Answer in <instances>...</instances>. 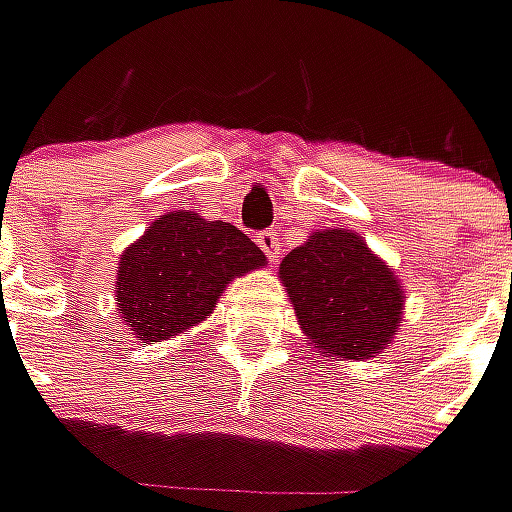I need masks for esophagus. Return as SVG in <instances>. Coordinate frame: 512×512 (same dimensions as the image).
I'll return each mask as SVG.
<instances>
[{
    "mask_svg": "<svg viewBox=\"0 0 512 512\" xmlns=\"http://www.w3.org/2000/svg\"><path fill=\"white\" fill-rule=\"evenodd\" d=\"M257 246H260L263 255L275 263V260L281 257V234H278V231H260V234H257Z\"/></svg>",
    "mask_w": 512,
    "mask_h": 512,
    "instance_id": "1",
    "label": "esophagus"
}]
</instances>
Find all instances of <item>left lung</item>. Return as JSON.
<instances>
[{"instance_id":"1","label":"left lung","mask_w":512,"mask_h":512,"mask_svg":"<svg viewBox=\"0 0 512 512\" xmlns=\"http://www.w3.org/2000/svg\"><path fill=\"white\" fill-rule=\"evenodd\" d=\"M281 281L307 339L336 359H368L403 324L397 275L345 228L316 231L281 260Z\"/></svg>"}]
</instances>
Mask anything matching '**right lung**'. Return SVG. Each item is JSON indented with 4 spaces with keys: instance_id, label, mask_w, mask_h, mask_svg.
I'll list each match as a JSON object with an SVG mask.
<instances>
[{
    "instance_id": "right-lung-1",
    "label": "right lung",
    "mask_w": 512,
    "mask_h": 512,
    "mask_svg": "<svg viewBox=\"0 0 512 512\" xmlns=\"http://www.w3.org/2000/svg\"><path fill=\"white\" fill-rule=\"evenodd\" d=\"M263 263L231 223L167 211L118 260V310L141 342H162L205 321L228 281Z\"/></svg>"
}]
</instances>
